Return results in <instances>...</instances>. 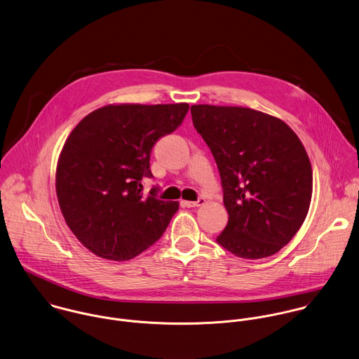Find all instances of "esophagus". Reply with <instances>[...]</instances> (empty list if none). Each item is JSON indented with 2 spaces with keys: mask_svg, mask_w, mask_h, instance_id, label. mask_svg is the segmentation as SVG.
I'll return each mask as SVG.
<instances>
[{
  "mask_svg": "<svg viewBox=\"0 0 359 359\" xmlns=\"http://www.w3.org/2000/svg\"><path fill=\"white\" fill-rule=\"evenodd\" d=\"M205 204V198L200 197L197 201H182V205L183 207H187V208H194V207H201Z\"/></svg>",
  "mask_w": 359,
  "mask_h": 359,
  "instance_id": "esophagus-1",
  "label": "esophagus"
}]
</instances>
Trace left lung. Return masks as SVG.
<instances>
[{"instance_id":"8db88e82","label":"left lung","mask_w":359,"mask_h":359,"mask_svg":"<svg viewBox=\"0 0 359 359\" xmlns=\"http://www.w3.org/2000/svg\"><path fill=\"white\" fill-rule=\"evenodd\" d=\"M191 116L215 158L229 214L217 244L244 259L276 254L311 204L312 168L301 140L283 121L251 108L193 105Z\"/></svg>"}]
</instances>
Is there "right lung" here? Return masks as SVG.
Returning <instances> with one entry per match:
<instances>
[{
	"instance_id": "right-lung-1",
	"label": "right lung",
	"mask_w": 359,
	"mask_h": 359,
	"mask_svg": "<svg viewBox=\"0 0 359 359\" xmlns=\"http://www.w3.org/2000/svg\"><path fill=\"white\" fill-rule=\"evenodd\" d=\"M189 104L107 105L83 118L61 151L57 166L58 203L77 240L95 255L128 261L161 238L177 201H162L154 187V144L175 132Z\"/></svg>"
}]
</instances>
